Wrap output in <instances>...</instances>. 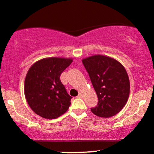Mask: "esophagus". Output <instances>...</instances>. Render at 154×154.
Instances as JSON below:
<instances>
[{"label":"esophagus","mask_w":154,"mask_h":154,"mask_svg":"<svg viewBox=\"0 0 154 154\" xmlns=\"http://www.w3.org/2000/svg\"><path fill=\"white\" fill-rule=\"evenodd\" d=\"M77 97H82V94L80 92V93H79V95H78V96H77Z\"/></svg>","instance_id":"esophagus-1"}]
</instances>
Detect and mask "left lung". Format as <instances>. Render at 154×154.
<instances>
[{"label":"left lung","instance_id":"obj_1","mask_svg":"<svg viewBox=\"0 0 154 154\" xmlns=\"http://www.w3.org/2000/svg\"><path fill=\"white\" fill-rule=\"evenodd\" d=\"M97 95L98 103L92 113L110 118L120 112L130 94V81L124 66L110 57L94 55L82 59Z\"/></svg>","mask_w":154,"mask_h":154}]
</instances>
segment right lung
Here are the masks:
<instances>
[{
  "label": "right lung",
  "mask_w": 154,
  "mask_h": 154,
  "mask_svg": "<svg viewBox=\"0 0 154 154\" xmlns=\"http://www.w3.org/2000/svg\"><path fill=\"white\" fill-rule=\"evenodd\" d=\"M72 61L71 58H44L29 69L24 94L29 107L38 116L55 119L68 110L72 97L61 82L60 75Z\"/></svg>",
  "instance_id": "right-lung-1"
}]
</instances>
